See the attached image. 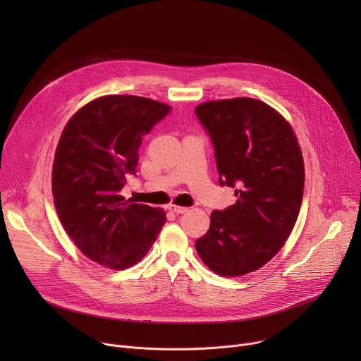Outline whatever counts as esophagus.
Listing matches in <instances>:
<instances>
[{"label":"esophagus","mask_w":361,"mask_h":361,"mask_svg":"<svg viewBox=\"0 0 361 361\" xmlns=\"http://www.w3.org/2000/svg\"><path fill=\"white\" fill-rule=\"evenodd\" d=\"M169 209H170V212H173L176 214H184L188 212L187 207H181V205H176V204H170Z\"/></svg>","instance_id":"34e87169"}]
</instances>
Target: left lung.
<instances>
[{"mask_svg": "<svg viewBox=\"0 0 361 361\" xmlns=\"http://www.w3.org/2000/svg\"><path fill=\"white\" fill-rule=\"evenodd\" d=\"M195 114L212 137L220 184L237 197L212 213L195 250L216 274L245 276L267 264L294 228L304 191L301 148L290 123L260 99L205 101Z\"/></svg>", "mask_w": 361, "mask_h": 361, "instance_id": "1", "label": "left lung"}]
</instances>
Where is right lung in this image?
Wrapping results in <instances>:
<instances>
[{
	"label": "right lung",
	"instance_id": "1",
	"mask_svg": "<svg viewBox=\"0 0 361 361\" xmlns=\"http://www.w3.org/2000/svg\"><path fill=\"white\" fill-rule=\"evenodd\" d=\"M171 107L138 95H102L64 127L53 163L59 219L80 251L111 270L137 264L166 224V212L126 200L141 138Z\"/></svg>",
	"mask_w": 361,
	"mask_h": 361
}]
</instances>
